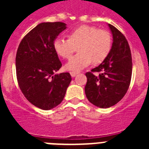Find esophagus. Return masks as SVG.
<instances>
[{
	"label": "esophagus",
	"instance_id": "1",
	"mask_svg": "<svg viewBox=\"0 0 149 149\" xmlns=\"http://www.w3.org/2000/svg\"><path fill=\"white\" fill-rule=\"evenodd\" d=\"M77 73H78V72H70V74H71V76H72V77H75L76 74H77Z\"/></svg>",
	"mask_w": 149,
	"mask_h": 149
}]
</instances>
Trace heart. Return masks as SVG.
Masks as SVG:
<instances>
[{
	"mask_svg": "<svg viewBox=\"0 0 149 149\" xmlns=\"http://www.w3.org/2000/svg\"><path fill=\"white\" fill-rule=\"evenodd\" d=\"M53 46L55 52L64 59L70 58L78 47V54L72 57L65 66L67 70L77 72L92 62L99 64L104 61L111 50L112 38L107 30L81 25L68 33V39H55Z\"/></svg>",
	"mask_w": 149,
	"mask_h": 149,
	"instance_id": "b5f03b06",
	"label": "heart"
}]
</instances>
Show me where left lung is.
I'll list each match as a JSON object with an SVG mask.
<instances>
[{
    "instance_id": "8db88e82",
    "label": "left lung",
    "mask_w": 149,
    "mask_h": 149,
    "mask_svg": "<svg viewBox=\"0 0 149 149\" xmlns=\"http://www.w3.org/2000/svg\"><path fill=\"white\" fill-rule=\"evenodd\" d=\"M108 26L113 34L110 54L98 67L86 73V98L101 108H108L122 100L128 89L132 75V58L127 39L114 26L110 24Z\"/></svg>"
}]
</instances>
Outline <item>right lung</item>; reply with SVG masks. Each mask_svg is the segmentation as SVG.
<instances>
[{"label":"right lung","instance_id":"1","mask_svg":"<svg viewBox=\"0 0 149 149\" xmlns=\"http://www.w3.org/2000/svg\"><path fill=\"white\" fill-rule=\"evenodd\" d=\"M65 29L63 22L39 24L22 39L17 50L18 86L30 103L42 110L60 104L72 81L68 72L54 74L62 63L54 49V41Z\"/></svg>","mask_w":149,"mask_h":149}]
</instances>
